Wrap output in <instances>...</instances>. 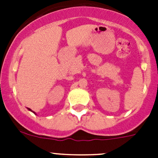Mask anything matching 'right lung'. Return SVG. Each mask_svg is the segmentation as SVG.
I'll return each mask as SVG.
<instances>
[{"label":"right lung","mask_w":158,"mask_h":158,"mask_svg":"<svg viewBox=\"0 0 158 158\" xmlns=\"http://www.w3.org/2000/svg\"><path fill=\"white\" fill-rule=\"evenodd\" d=\"M29 110H30V111H31V109H30V108H29ZM34 113H35V112H34Z\"/></svg>","instance_id":"add662e5"}]
</instances>
